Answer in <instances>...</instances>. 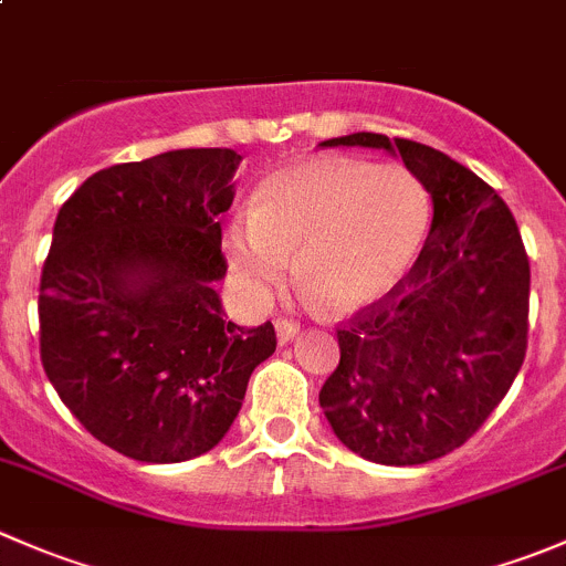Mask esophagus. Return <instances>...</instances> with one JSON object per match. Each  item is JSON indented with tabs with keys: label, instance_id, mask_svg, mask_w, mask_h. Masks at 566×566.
I'll return each instance as SVG.
<instances>
[{
	"label": "esophagus",
	"instance_id": "34e87169",
	"mask_svg": "<svg viewBox=\"0 0 566 566\" xmlns=\"http://www.w3.org/2000/svg\"><path fill=\"white\" fill-rule=\"evenodd\" d=\"M298 331H301V325L295 323V319H287V317L276 319V336H279V342H282V345H284V342L293 339Z\"/></svg>",
	"mask_w": 566,
	"mask_h": 566
}]
</instances>
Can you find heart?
Listing matches in <instances>:
<instances>
[{"label": "heart", "instance_id": "obj_1", "mask_svg": "<svg viewBox=\"0 0 566 566\" xmlns=\"http://www.w3.org/2000/svg\"><path fill=\"white\" fill-rule=\"evenodd\" d=\"M432 224L424 180L402 164L319 156L279 169L254 213L227 232L238 282L265 298L298 254L301 282L334 312L384 298L410 271Z\"/></svg>", "mask_w": 566, "mask_h": 566}]
</instances>
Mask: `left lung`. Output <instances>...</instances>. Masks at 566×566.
<instances>
[{
  "label": "left lung",
  "instance_id": "1",
  "mask_svg": "<svg viewBox=\"0 0 566 566\" xmlns=\"http://www.w3.org/2000/svg\"><path fill=\"white\" fill-rule=\"evenodd\" d=\"M323 147L399 153L424 180L436 216L410 271L336 325L339 367L319 405L364 460H438L488 421L526 358L531 268L521 230L495 188L441 150L384 134Z\"/></svg>",
  "mask_w": 566,
  "mask_h": 566
}]
</instances>
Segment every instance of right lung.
<instances>
[{
	"instance_id": "1",
	"label": "right lung",
	"mask_w": 566,
	"mask_h": 566,
	"mask_svg": "<svg viewBox=\"0 0 566 566\" xmlns=\"http://www.w3.org/2000/svg\"><path fill=\"white\" fill-rule=\"evenodd\" d=\"M241 156L169 150L95 172L54 221L40 273V361L84 430L139 462L210 452L249 378L276 350L271 323L221 315V221Z\"/></svg>"
}]
</instances>
